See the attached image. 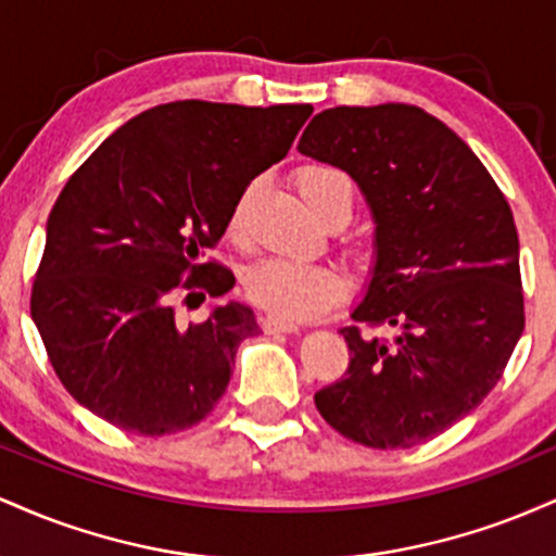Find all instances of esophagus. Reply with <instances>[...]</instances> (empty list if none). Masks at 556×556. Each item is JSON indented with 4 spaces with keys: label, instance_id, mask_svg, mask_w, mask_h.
Returning <instances> with one entry per match:
<instances>
[{
    "label": "esophagus",
    "instance_id": "esophagus-1",
    "mask_svg": "<svg viewBox=\"0 0 556 556\" xmlns=\"http://www.w3.org/2000/svg\"><path fill=\"white\" fill-rule=\"evenodd\" d=\"M261 329L266 331V334H290V331H298L300 327L295 321H290V318H282V316H274V314H266L261 316Z\"/></svg>",
    "mask_w": 556,
    "mask_h": 556
}]
</instances>
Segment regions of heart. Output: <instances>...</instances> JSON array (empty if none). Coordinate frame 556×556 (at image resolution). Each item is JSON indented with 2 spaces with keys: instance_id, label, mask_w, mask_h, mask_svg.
<instances>
[{
  "instance_id": "b5f03b06",
  "label": "heart",
  "mask_w": 556,
  "mask_h": 556,
  "mask_svg": "<svg viewBox=\"0 0 556 556\" xmlns=\"http://www.w3.org/2000/svg\"><path fill=\"white\" fill-rule=\"evenodd\" d=\"M300 193L327 219L331 214L353 212L355 185L337 164L311 162L295 175ZM248 195L242 193L229 227L240 229ZM245 292L269 314L285 318H316L334 308L350 292V279L340 266L324 261H300L290 256H266L245 274Z\"/></svg>"
}]
</instances>
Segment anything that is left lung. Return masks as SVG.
<instances>
[{
  "label": "left lung",
  "instance_id": "left-lung-1",
  "mask_svg": "<svg viewBox=\"0 0 556 556\" xmlns=\"http://www.w3.org/2000/svg\"><path fill=\"white\" fill-rule=\"evenodd\" d=\"M298 151L361 185L376 222V266L350 366L316 407L374 450L429 442L496 387L526 329L520 245L507 198L463 138L410 104L334 106Z\"/></svg>",
  "mask_w": 556,
  "mask_h": 556
}]
</instances>
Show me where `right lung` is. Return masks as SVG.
I'll return each instance as SVG.
<instances>
[{
	"mask_svg": "<svg viewBox=\"0 0 556 556\" xmlns=\"http://www.w3.org/2000/svg\"><path fill=\"white\" fill-rule=\"evenodd\" d=\"M311 104L185 99L140 112L73 172L47 222L30 316L80 405L140 437L201 424L258 324L240 303L180 327L172 300L232 290L222 240L253 177L277 164Z\"/></svg>",
	"mask_w": 556,
	"mask_h": 556,
	"instance_id": "add662e5",
	"label": "right lung"
}]
</instances>
